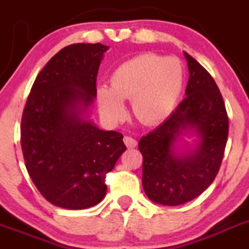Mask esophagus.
I'll list each match as a JSON object with an SVG mask.
<instances>
[{
  "instance_id": "obj_1",
  "label": "esophagus",
  "mask_w": 249,
  "mask_h": 249,
  "mask_svg": "<svg viewBox=\"0 0 249 249\" xmlns=\"http://www.w3.org/2000/svg\"><path fill=\"white\" fill-rule=\"evenodd\" d=\"M124 143L127 148H135L137 145V141L135 139H132L131 136H125Z\"/></svg>"
}]
</instances>
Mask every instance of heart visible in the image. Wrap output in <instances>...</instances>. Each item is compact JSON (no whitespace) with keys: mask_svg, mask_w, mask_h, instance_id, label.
Segmentation results:
<instances>
[{"mask_svg":"<svg viewBox=\"0 0 249 249\" xmlns=\"http://www.w3.org/2000/svg\"><path fill=\"white\" fill-rule=\"evenodd\" d=\"M183 69L176 57L141 54L118 66L110 87L97 88L102 114L117 120L124 113V101L132 99L135 115L145 124L162 122L172 113L183 90Z\"/></svg>","mask_w":249,"mask_h":249,"instance_id":"obj_1","label":"heart"}]
</instances>
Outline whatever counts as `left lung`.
<instances>
[{"label": "left lung", "instance_id": "left-lung-1", "mask_svg": "<svg viewBox=\"0 0 249 249\" xmlns=\"http://www.w3.org/2000/svg\"><path fill=\"white\" fill-rule=\"evenodd\" d=\"M185 97L160 126L143 136L142 185L152 201L177 206L202 194L214 180L224 155L229 119L211 74L189 54ZM192 132L196 147L180 142Z\"/></svg>", "mask_w": 249, "mask_h": 249}]
</instances>
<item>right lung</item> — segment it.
Segmentation results:
<instances>
[{
  "label": "right lung",
  "mask_w": 249,
  "mask_h": 249,
  "mask_svg": "<svg viewBox=\"0 0 249 249\" xmlns=\"http://www.w3.org/2000/svg\"><path fill=\"white\" fill-rule=\"evenodd\" d=\"M101 43L62 48L31 88L21 119V149L27 172L53 205L84 210L106 195V175L126 150L123 135L89 119L96 97Z\"/></svg>",
  "instance_id": "right-lung-1"
}]
</instances>
